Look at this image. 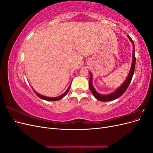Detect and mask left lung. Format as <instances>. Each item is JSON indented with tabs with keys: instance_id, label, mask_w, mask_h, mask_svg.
Wrapping results in <instances>:
<instances>
[{
	"instance_id": "left-lung-1",
	"label": "left lung",
	"mask_w": 153,
	"mask_h": 153,
	"mask_svg": "<svg viewBox=\"0 0 153 153\" xmlns=\"http://www.w3.org/2000/svg\"><path fill=\"white\" fill-rule=\"evenodd\" d=\"M128 38H129V40L131 41V42L133 44V60H132L130 70H129L128 75L126 78V80H125L124 82L121 85V86H119L116 90L114 91L113 92H112V93H110L108 94H101L95 90L93 85H92V73L90 72V78H89V89L92 92V94L94 96V98L100 101H112V100L117 99L120 96H122L124 94V92L126 91V90L127 89V88L128 87L129 84H130V82L131 81L134 71H135V62H136V59L135 57V45H134L133 41L130 37L128 36Z\"/></svg>"
}]
</instances>
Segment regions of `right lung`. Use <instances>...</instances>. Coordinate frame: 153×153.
<instances>
[{
    "label": "right lung",
    "instance_id": "obj_1",
    "mask_svg": "<svg viewBox=\"0 0 153 153\" xmlns=\"http://www.w3.org/2000/svg\"><path fill=\"white\" fill-rule=\"evenodd\" d=\"M70 87H71V85L69 86V87L68 88V89L66 91V92H64V93H63L62 95L59 96H57V97H47V96H43V95L38 94V92H36L34 89H33V91H34L35 94H36L37 96H38L39 97V98H40L41 99L45 100H46V101H58V100H61L62 98H63L65 96L68 94V92H69V89H70Z\"/></svg>",
    "mask_w": 153,
    "mask_h": 153
}]
</instances>
